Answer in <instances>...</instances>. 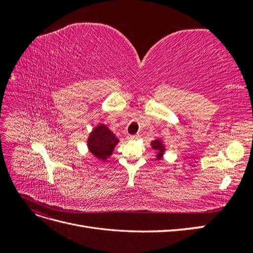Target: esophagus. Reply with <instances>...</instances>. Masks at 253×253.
Wrapping results in <instances>:
<instances>
[{"label": "esophagus", "instance_id": "esophagus-1", "mask_svg": "<svg viewBox=\"0 0 253 253\" xmlns=\"http://www.w3.org/2000/svg\"><path fill=\"white\" fill-rule=\"evenodd\" d=\"M137 138H138V135H127L126 136L127 140H136Z\"/></svg>", "mask_w": 253, "mask_h": 253}]
</instances>
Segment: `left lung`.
Instances as JSON below:
<instances>
[{"instance_id":"8db88e82","label":"left lung","mask_w":253,"mask_h":253,"mask_svg":"<svg viewBox=\"0 0 253 253\" xmlns=\"http://www.w3.org/2000/svg\"><path fill=\"white\" fill-rule=\"evenodd\" d=\"M151 145H152V148L154 149V150H163V144H162V142L158 141V140L153 141L151 143ZM158 157H160V155H158Z\"/></svg>"}]
</instances>
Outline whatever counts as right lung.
I'll use <instances>...</instances> for the list:
<instances>
[{
  "mask_svg": "<svg viewBox=\"0 0 253 253\" xmlns=\"http://www.w3.org/2000/svg\"><path fill=\"white\" fill-rule=\"evenodd\" d=\"M118 139L110 129L103 125L98 126L88 138V149L93 154L101 160L112 154V152L117 144Z\"/></svg>",
  "mask_w": 253,
  "mask_h": 253,
  "instance_id": "right-lung-1",
  "label": "right lung"
}]
</instances>
